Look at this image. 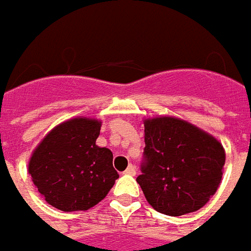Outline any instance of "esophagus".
<instances>
[{
	"mask_svg": "<svg viewBox=\"0 0 251 251\" xmlns=\"http://www.w3.org/2000/svg\"><path fill=\"white\" fill-rule=\"evenodd\" d=\"M135 173L137 172H135V168L132 165H130L128 168L126 169V172H124V175H128V176H135Z\"/></svg>",
	"mask_w": 251,
	"mask_h": 251,
	"instance_id": "1",
	"label": "esophagus"
}]
</instances>
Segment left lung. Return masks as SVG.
Segmentation results:
<instances>
[{
    "mask_svg": "<svg viewBox=\"0 0 251 251\" xmlns=\"http://www.w3.org/2000/svg\"><path fill=\"white\" fill-rule=\"evenodd\" d=\"M145 162L137 177L160 214L180 217L202 208L221 184L225 150L207 131L173 116L144 120Z\"/></svg>",
    "mask_w": 251,
    "mask_h": 251,
    "instance_id": "8db88e82",
    "label": "left lung"
}]
</instances>
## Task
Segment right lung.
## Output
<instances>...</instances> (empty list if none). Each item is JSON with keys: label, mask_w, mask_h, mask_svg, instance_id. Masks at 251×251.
I'll list each match as a JSON object with an SVG mask.
<instances>
[{"label": "right lung", "mask_w": 251, "mask_h": 251, "mask_svg": "<svg viewBox=\"0 0 251 251\" xmlns=\"http://www.w3.org/2000/svg\"><path fill=\"white\" fill-rule=\"evenodd\" d=\"M100 127V120L82 116L63 121L32 152L27 173L51 207L86 211L99 204L119 178L111 151L96 145Z\"/></svg>", "instance_id": "obj_1"}]
</instances>
